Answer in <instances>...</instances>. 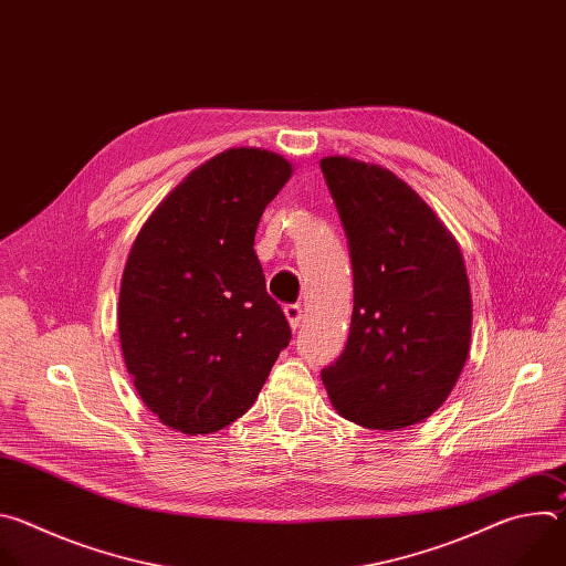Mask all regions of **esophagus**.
Here are the masks:
<instances>
[{
	"label": "esophagus",
	"mask_w": 566,
	"mask_h": 566,
	"mask_svg": "<svg viewBox=\"0 0 566 566\" xmlns=\"http://www.w3.org/2000/svg\"><path fill=\"white\" fill-rule=\"evenodd\" d=\"M284 315H286V319H289L291 329L295 332V329L300 327V322H302L304 311H302V306H300V304H286V306H284Z\"/></svg>",
	"instance_id": "34e87169"
}]
</instances>
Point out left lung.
<instances>
[{
	"label": "left lung",
	"instance_id": "1",
	"mask_svg": "<svg viewBox=\"0 0 566 566\" xmlns=\"http://www.w3.org/2000/svg\"><path fill=\"white\" fill-rule=\"evenodd\" d=\"M354 269L345 352L322 369L332 406L367 430L421 423L452 391L470 349L461 249L394 172L347 156L319 160Z\"/></svg>",
	"mask_w": 566,
	"mask_h": 566
}]
</instances>
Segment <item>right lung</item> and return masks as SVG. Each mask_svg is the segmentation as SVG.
I'll use <instances>...</instances> for the list:
<instances>
[{
	"label": "right lung",
	"instance_id": "right-lung-1",
	"mask_svg": "<svg viewBox=\"0 0 566 566\" xmlns=\"http://www.w3.org/2000/svg\"><path fill=\"white\" fill-rule=\"evenodd\" d=\"M291 172L280 154L226 149L160 201L134 239L120 349L138 396L172 430L210 434L247 415L291 340L253 249Z\"/></svg>",
	"mask_w": 566,
	"mask_h": 566
}]
</instances>
